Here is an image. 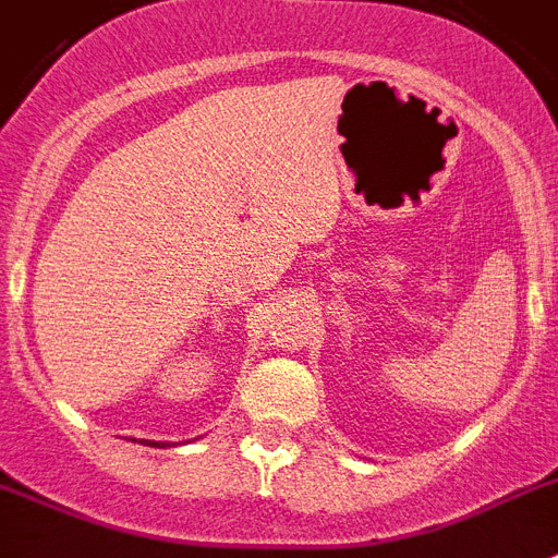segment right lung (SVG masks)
<instances>
[{
    "instance_id": "right-lung-1",
    "label": "right lung",
    "mask_w": 558,
    "mask_h": 558,
    "mask_svg": "<svg viewBox=\"0 0 558 558\" xmlns=\"http://www.w3.org/2000/svg\"><path fill=\"white\" fill-rule=\"evenodd\" d=\"M140 444H148V447H157V449L171 447V444H162V440H140Z\"/></svg>"
}]
</instances>
